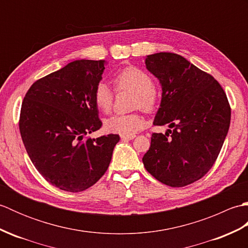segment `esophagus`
Instances as JSON below:
<instances>
[{"label": "esophagus", "mask_w": 248, "mask_h": 248, "mask_svg": "<svg viewBox=\"0 0 248 248\" xmlns=\"http://www.w3.org/2000/svg\"><path fill=\"white\" fill-rule=\"evenodd\" d=\"M120 139L123 140H131L135 139V135H120Z\"/></svg>", "instance_id": "34e87169"}]
</instances>
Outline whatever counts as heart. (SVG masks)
<instances>
[{
	"label": "heart",
	"instance_id": "1",
	"mask_svg": "<svg viewBox=\"0 0 248 248\" xmlns=\"http://www.w3.org/2000/svg\"><path fill=\"white\" fill-rule=\"evenodd\" d=\"M114 84L118 91L134 93L132 107L146 112L154 110L160 99V93L154 86L152 78L148 73L136 67H128L118 72L114 78ZM93 100L97 108L103 113H108L113 105V92L105 82H100L94 88ZM145 119L138 113L114 115L104 121V127L110 133L120 135H134L143 129Z\"/></svg>",
	"mask_w": 248,
	"mask_h": 248
}]
</instances>
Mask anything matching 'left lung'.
Masks as SVG:
<instances>
[{"mask_svg":"<svg viewBox=\"0 0 248 248\" xmlns=\"http://www.w3.org/2000/svg\"><path fill=\"white\" fill-rule=\"evenodd\" d=\"M145 65L162 88L154 124L168 129L165 134L152 133L144 166L168 186H186L203 177L217 159L230 124L227 97L212 76L181 55L150 54Z\"/></svg>","mask_w":248,"mask_h":248,"instance_id":"1","label":"left lung"}]
</instances>
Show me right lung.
<instances>
[{
	"label": "right lung",
	"mask_w": 248,
	"mask_h": 248,
	"mask_svg": "<svg viewBox=\"0 0 248 248\" xmlns=\"http://www.w3.org/2000/svg\"><path fill=\"white\" fill-rule=\"evenodd\" d=\"M104 60L71 62L36 81L21 107L20 133L36 170L52 186L82 192L93 186L112 160L119 135L92 139L101 128L94 88Z\"/></svg>",
	"instance_id": "right-lung-1"
}]
</instances>
